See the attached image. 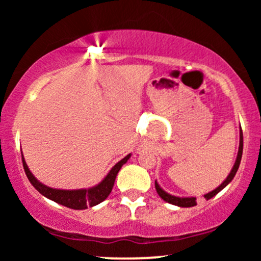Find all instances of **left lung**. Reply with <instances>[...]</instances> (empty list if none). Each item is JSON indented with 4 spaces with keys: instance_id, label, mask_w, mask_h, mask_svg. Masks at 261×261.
<instances>
[{
    "instance_id": "obj_1",
    "label": "left lung",
    "mask_w": 261,
    "mask_h": 261,
    "mask_svg": "<svg viewBox=\"0 0 261 261\" xmlns=\"http://www.w3.org/2000/svg\"><path fill=\"white\" fill-rule=\"evenodd\" d=\"M242 153H243V133H242V128H239V147H238V153H237L236 162H234V164H233V168L229 172V174L227 175V178L222 181V184H220L216 189H214L212 191H210V193L203 195V197H205L206 200H210L211 197H214L216 194L220 193L222 189L226 188L227 185H228L229 182L233 180L237 170H238V168H239V164H241ZM154 187H155V190H157L158 195H160L166 202H169V203H172V205L179 206V207H193V206L196 205V197H194V196H191V197L190 196H181L180 197V196L172 195V194L164 191L163 189L160 187V184H158L157 180L154 181Z\"/></svg>"
}]
</instances>
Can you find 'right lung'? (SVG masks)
<instances>
[{
	"label": "right lung",
	"instance_id": "add662e5",
	"mask_svg": "<svg viewBox=\"0 0 261 261\" xmlns=\"http://www.w3.org/2000/svg\"><path fill=\"white\" fill-rule=\"evenodd\" d=\"M130 157L131 153L125 155L121 161H119L118 163L109 170V173L104 176L103 180L98 182L94 187L87 189H74V190H65V189H55L47 187V185L39 181L38 179L33 175L31 169L27 166V162L24 160L23 153L22 162L23 168H24V172L27 176H28L29 181H31V184L37 189L41 195L53 200V201L60 203V205L66 206V207H70L73 210H86L103 202L104 200L109 196V194L112 193L113 190L114 182H115V178L116 175H118L119 170L121 169V167L126 163Z\"/></svg>",
	"mask_w": 261,
	"mask_h": 261
}]
</instances>
